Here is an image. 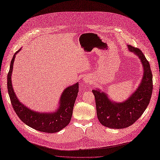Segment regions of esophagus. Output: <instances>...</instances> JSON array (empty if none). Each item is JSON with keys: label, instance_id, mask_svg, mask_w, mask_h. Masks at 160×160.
Masks as SVG:
<instances>
[{"label": "esophagus", "instance_id": "esophagus-1", "mask_svg": "<svg viewBox=\"0 0 160 160\" xmlns=\"http://www.w3.org/2000/svg\"><path fill=\"white\" fill-rule=\"evenodd\" d=\"M83 81H84L85 83H90L91 82V80L90 78H89V77H85V78H83Z\"/></svg>", "mask_w": 160, "mask_h": 160}]
</instances>
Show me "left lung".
<instances>
[{"mask_svg":"<svg viewBox=\"0 0 160 160\" xmlns=\"http://www.w3.org/2000/svg\"><path fill=\"white\" fill-rule=\"evenodd\" d=\"M129 50L138 57L142 64L143 75L137 89L126 101L115 103L106 93L93 89L97 116L100 123L112 129H122L134 124L149 105L152 92V74L150 65L142 52L131 45Z\"/></svg>","mask_w":160,"mask_h":160,"instance_id":"obj_1","label":"left lung"}]
</instances>
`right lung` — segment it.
Segmentation results:
<instances>
[{
	"label": "right lung",
	"mask_w": 160,
	"mask_h": 160,
	"mask_svg": "<svg viewBox=\"0 0 160 160\" xmlns=\"http://www.w3.org/2000/svg\"><path fill=\"white\" fill-rule=\"evenodd\" d=\"M20 50L21 48L14 54L8 74V89L12 108L21 121L32 128L48 133L59 132L68 126L71 121L78 95V83L69 86L64 90L59 100V106L54 112L40 113L29 109L17 98L11 82V74L15 55Z\"/></svg>",
	"instance_id": "right-lung-1"
}]
</instances>
